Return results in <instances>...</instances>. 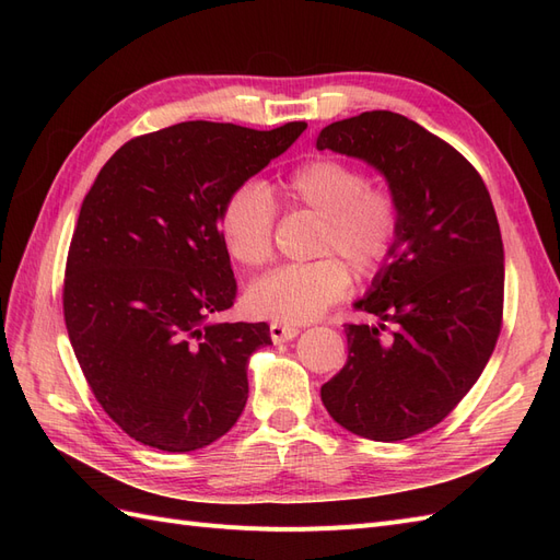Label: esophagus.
Segmentation results:
<instances>
[{"label":"esophagus","instance_id":"34e87169","mask_svg":"<svg viewBox=\"0 0 560 560\" xmlns=\"http://www.w3.org/2000/svg\"><path fill=\"white\" fill-rule=\"evenodd\" d=\"M299 327L296 325H282V322H273L270 325V338H273V343H287L292 341V338L299 336Z\"/></svg>","mask_w":560,"mask_h":560}]
</instances>
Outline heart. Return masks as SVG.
Returning a JSON list of instances; mask_svg holds the SVG:
<instances>
[{"label": "heart", "instance_id": "1", "mask_svg": "<svg viewBox=\"0 0 560 560\" xmlns=\"http://www.w3.org/2000/svg\"><path fill=\"white\" fill-rule=\"evenodd\" d=\"M278 200L284 208H306L319 217L315 254L331 257L270 270L249 284L245 303L257 317L306 325L348 294L345 262L358 278L378 273L399 235V200L387 186L366 184L360 167L329 156L294 167L282 179ZM273 226L276 206L257 182L235 186L217 219L224 249L243 268H259L270 259Z\"/></svg>", "mask_w": 560, "mask_h": 560}]
</instances>
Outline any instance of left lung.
I'll return each mask as SVG.
<instances>
[{"mask_svg": "<svg viewBox=\"0 0 560 560\" xmlns=\"http://www.w3.org/2000/svg\"><path fill=\"white\" fill-rule=\"evenodd\" d=\"M315 147L376 167L401 210L393 252L354 301L378 325H346L348 362L322 404L352 434L401 442L442 422L493 354L504 299L493 200L463 154L395 112L336 121Z\"/></svg>", "mask_w": 560, "mask_h": 560, "instance_id": "8db88e82", "label": "left lung"}]
</instances>
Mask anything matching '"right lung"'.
Segmentation results:
<instances>
[{"instance_id": "1", "label": "right lung", "mask_w": 560, "mask_h": 560, "mask_svg": "<svg viewBox=\"0 0 560 560\" xmlns=\"http://www.w3.org/2000/svg\"><path fill=\"white\" fill-rule=\"evenodd\" d=\"M306 124L184 121L126 142L83 198L65 268V325L107 416L135 442L189 453L241 418L266 322H210L235 301L217 231L235 186Z\"/></svg>"}]
</instances>
